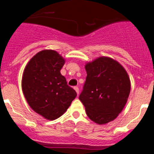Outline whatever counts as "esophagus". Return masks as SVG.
Here are the masks:
<instances>
[{
  "instance_id": "34e87169",
  "label": "esophagus",
  "mask_w": 154,
  "mask_h": 154,
  "mask_svg": "<svg viewBox=\"0 0 154 154\" xmlns=\"http://www.w3.org/2000/svg\"><path fill=\"white\" fill-rule=\"evenodd\" d=\"M74 89L75 90V92H77V94L79 95V87L78 86H75Z\"/></svg>"
}]
</instances>
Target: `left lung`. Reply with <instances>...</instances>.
Segmentation results:
<instances>
[{"mask_svg": "<svg viewBox=\"0 0 154 154\" xmlns=\"http://www.w3.org/2000/svg\"><path fill=\"white\" fill-rule=\"evenodd\" d=\"M85 68L87 76L79 99L91 120L106 124L124 108L130 92V78L119 62L107 57L96 58Z\"/></svg>", "mask_w": 154, "mask_h": 154, "instance_id": "1", "label": "left lung"}]
</instances>
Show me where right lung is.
Segmentation results:
<instances>
[{
    "label": "right lung",
    "mask_w": 154,
    "mask_h": 154,
    "mask_svg": "<svg viewBox=\"0 0 154 154\" xmlns=\"http://www.w3.org/2000/svg\"><path fill=\"white\" fill-rule=\"evenodd\" d=\"M64 58L53 50L41 51L31 58L23 73V93L31 108L49 120L60 117L76 97L60 70Z\"/></svg>",
    "instance_id": "obj_1"
}]
</instances>
